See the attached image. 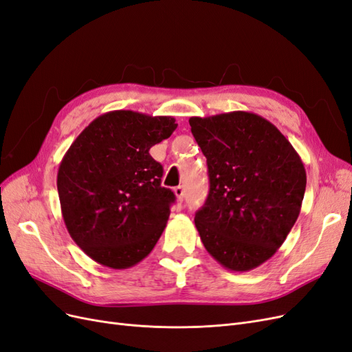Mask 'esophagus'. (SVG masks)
<instances>
[{
  "instance_id": "34e87169",
  "label": "esophagus",
  "mask_w": 352,
  "mask_h": 352,
  "mask_svg": "<svg viewBox=\"0 0 352 352\" xmlns=\"http://www.w3.org/2000/svg\"><path fill=\"white\" fill-rule=\"evenodd\" d=\"M174 195L177 196L178 201H183V199H184V188L181 187V186L175 187V188H174Z\"/></svg>"
}]
</instances>
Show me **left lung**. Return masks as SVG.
Instances as JSON below:
<instances>
[{
	"label": "left lung",
	"instance_id": "1",
	"mask_svg": "<svg viewBox=\"0 0 352 352\" xmlns=\"http://www.w3.org/2000/svg\"><path fill=\"white\" fill-rule=\"evenodd\" d=\"M208 160L209 196L195 218L208 253L225 269L252 270L274 256L296 223L304 164L274 124L232 111L188 120Z\"/></svg>",
	"mask_w": 352,
	"mask_h": 352
}]
</instances>
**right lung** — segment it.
I'll list each match as a JSON object with an SVG mask.
<instances>
[{"instance_id": "add662e5", "label": "right lung", "mask_w": 352, "mask_h": 352, "mask_svg": "<svg viewBox=\"0 0 352 352\" xmlns=\"http://www.w3.org/2000/svg\"><path fill=\"white\" fill-rule=\"evenodd\" d=\"M175 129L173 117L111 111L65 152L56 175L63 219L96 263L129 269L160 240L175 195L161 186L164 169L149 151Z\"/></svg>"}]
</instances>
